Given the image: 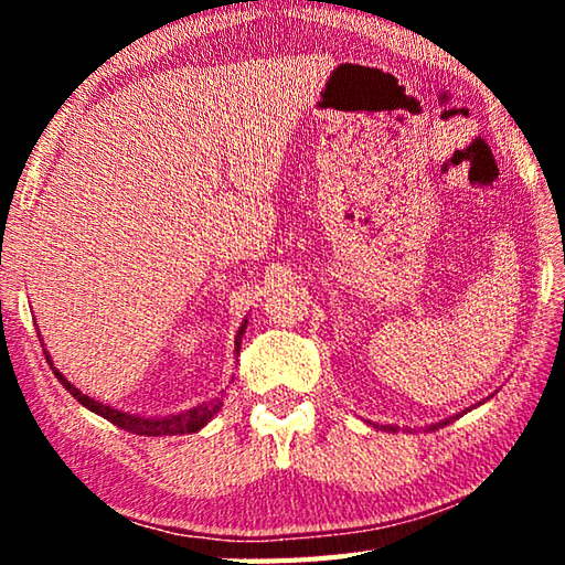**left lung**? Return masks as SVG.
Wrapping results in <instances>:
<instances>
[{"instance_id":"1","label":"left lung","mask_w":565,"mask_h":565,"mask_svg":"<svg viewBox=\"0 0 565 565\" xmlns=\"http://www.w3.org/2000/svg\"><path fill=\"white\" fill-rule=\"evenodd\" d=\"M446 424H448V418L441 420V424H434L431 428H428V431H436V428H441V426H446ZM386 428H388V431H396V426H384V431H386Z\"/></svg>"}]
</instances>
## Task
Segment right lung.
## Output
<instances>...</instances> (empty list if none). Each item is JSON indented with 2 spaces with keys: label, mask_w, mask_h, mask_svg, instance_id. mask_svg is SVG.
Returning a JSON list of instances; mask_svg holds the SVG:
<instances>
[{
  "label": "right lung",
  "mask_w": 565,
  "mask_h": 565,
  "mask_svg": "<svg viewBox=\"0 0 565 565\" xmlns=\"http://www.w3.org/2000/svg\"><path fill=\"white\" fill-rule=\"evenodd\" d=\"M244 331H246V321H244L242 327H238V331H236V341H234L236 353H238V349H242V337H244ZM40 341H42V339H40ZM44 353H46V351H44ZM46 361H50V366L54 369V376L60 379V384H62L66 391H70V394H72L76 401H79V404H82L84 408L94 411V414H99L102 418L111 420L114 426H119V428H124V431L137 434V436H177V434H196L199 428H204V426L209 424V420H212V418L218 414V408H222V404H224V401L216 396V398H212V401H204V404H199V406H194V408L181 411V414H177V416L145 418V416H139V414H127V411L111 408V406H107V404H102V401H94L92 396L82 394L79 388H76L74 384H70V381L64 379L62 371H56V366L52 363V356H50V353H46Z\"/></svg>",
  "instance_id": "obj_1"
}]
</instances>
